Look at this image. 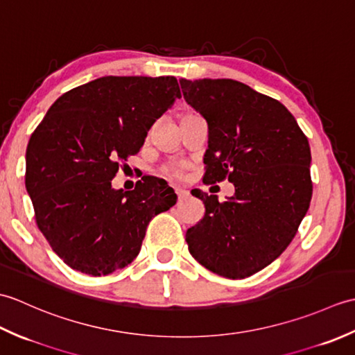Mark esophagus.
I'll return each instance as SVG.
<instances>
[{
	"label": "esophagus",
	"instance_id": "34e87169",
	"mask_svg": "<svg viewBox=\"0 0 355 355\" xmlns=\"http://www.w3.org/2000/svg\"><path fill=\"white\" fill-rule=\"evenodd\" d=\"M175 192H177V195H178V200H180V201L186 200L187 197H189V192H187L186 189H182V187H177Z\"/></svg>",
	"mask_w": 355,
	"mask_h": 355
}]
</instances>
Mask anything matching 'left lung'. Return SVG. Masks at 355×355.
Returning <instances> with one entry per match:
<instances>
[{
    "instance_id": "obj_1",
    "label": "left lung",
    "mask_w": 355,
    "mask_h": 355,
    "mask_svg": "<svg viewBox=\"0 0 355 355\" xmlns=\"http://www.w3.org/2000/svg\"><path fill=\"white\" fill-rule=\"evenodd\" d=\"M184 101L209 130L202 182L224 178L235 195L220 202L198 189L202 220L186 232L202 267L229 279L258 273L281 256L310 207L311 150L281 102L233 79H180Z\"/></svg>"
}]
</instances>
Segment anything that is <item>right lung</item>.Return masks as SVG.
<instances>
[{
	"label": "right lung",
	"mask_w": 355,
	"mask_h": 355,
	"mask_svg": "<svg viewBox=\"0 0 355 355\" xmlns=\"http://www.w3.org/2000/svg\"><path fill=\"white\" fill-rule=\"evenodd\" d=\"M180 97L173 76H103L62 94L37 125L26 189L37 227L73 270L105 276L126 267L149 221L177 202L164 180L141 178L126 192L111 180Z\"/></svg>",
	"instance_id": "add662e5"
}]
</instances>
